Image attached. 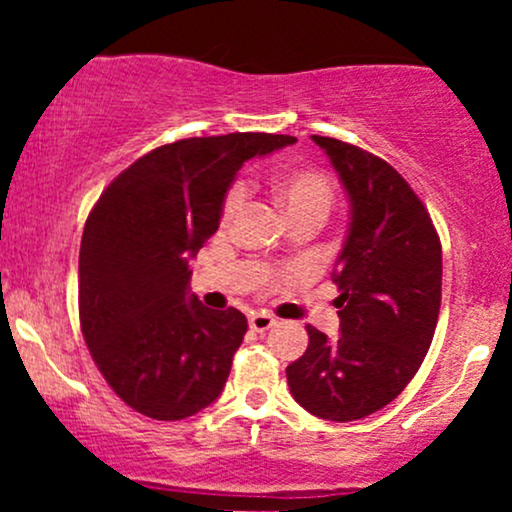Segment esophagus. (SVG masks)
<instances>
[{"label":"esophagus","instance_id":"esophagus-1","mask_svg":"<svg viewBox=\"0 0 512 512\" xmlns=\"http://www.w3.org/2000/svg\"><path fill=\"white\" fill-rule=\"evenodd\" d=\"M274 325H276V320L272 315H267V313H252L250 315V327L255 332H267V330H272Z\"/></svg>","mask_w":512,"mask_h":512}]
</instances>
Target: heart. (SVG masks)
<instances>
[{"label": "heart", "mask_w": 512, "mask_h": 512, "mask_svg": "<svg viewBox=\"0 0 512 512\" xmlns=\"http://www.w3.org/2000/svg\"><path fill=\"white\" fill-rule=\"evenodd\" d=\"M276 197H279L281 207H284L289 219H296V216L305 214H317L325 219L327 211L332 207L334 199V187L327 175L317 173V170L310 168H293L281 173L276 178ZM245 197H248V190H245L243 182H236L231 185V190L226 192V199H223V223H231L245 207Z\"/></svg>", "instance_id": "heart-1"}]
</instances>
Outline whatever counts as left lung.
Listing matches in <instances>:
<instances>
[{"label": "left lung", "instance_id": "8db88e82", "mask_svg": "<svg viewBox=\"0 0 512 512\" xmlns=\"http://www.w3.org/2000/svg\"><path fill=\"white\" fill-rule=\"evenodd\" d=\"M313 142L349 199V231L334 264L339 337L308 330L289 363L291 395L327 421H356L387 407L424 361L440 313L443 252L409 182L383 158L332 137Z\"/></svg>", "mask_w": 512, "mask_h": 512}]
</instances>
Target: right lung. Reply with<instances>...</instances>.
Returning a JSON list of instances; mask_svg holds the SVG:
<instances>
[{
    "instance_id": "obj_1",
    "label": "right lung",
    "mask_w": 512,
    "mask_h": 512,
    "mask_svg": "<svg viewBox=\"0 0 512 512\" xmlns=\"http://www.w3.org/2000/svg\"><path fill=\"white\" fill-rule=\"evenodd\" d=\"M296 142L233 132L158 146L122 170L88 214L79 252L81 332L115 395L180 421L216 402L248 320L190 293V260L214 236L245 161Z\"/></svg>"
}]
</instances>
